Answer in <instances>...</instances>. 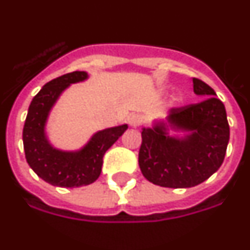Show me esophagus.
<instances>
[{
  "label": "esophagus",
  "instance_id": "34e87169",
  "mask_svg": "<svg viewBox=\"0 0 250 250\" xmlns=\"http://www.w3.org/2000/svg\"><path fill=\"white\" fill-rule=\"evenodd\" d=\"M128 123H129V125H131L132 128H137L138 125H140L142 123V118H141V117H140V115L133 114V115H131V117H129V118H128Z\"/></svg>",
  "mask_w": 250,
  "mask_h": 250
}]
</instances>
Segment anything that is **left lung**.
<instances>
[{
    "mask_svg": "<svg viewBox=\"0 0 250 250\" xmlns=\"http://www.w3.org/2000/svg\"><path fill=\"white\" fill-rule=\"evenodd\" d=\"M201 103L169 110L142 128L138 165L144 177L160 187L190 188L219 170L226 154L230 128L225 105L215 90L193 79ZM175 131L173 135L170 131Z\"/></svg>",
    "mask_w": 250,
    "mask_h": 250,
    "instance_id": "obj_1",
    "label": "left lung"
}]
</instances>
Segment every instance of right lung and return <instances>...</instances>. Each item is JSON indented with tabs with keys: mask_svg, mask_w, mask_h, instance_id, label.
I'll use <instances>...</instances> for the list:
<instances>
[{
	"mask_svg": "<svg viewBox=\"0 0 250 250\" xmlns=\"http://www.w3.org/2000/svg\"><path fill=\"white\" fill-rule=\"evenodd\" d=\"M89 79L85 71L57 77L42 87L33 98L25 119L22 142L29 167L47 183L63 188L89 186L102 173L103 156L128 125H121L95 132L83 147L66 151L54 147L47 135L49 114L64 90Z\"/></svg>",
	"mask_w": 250,
	"mask_h": 250,
	"instance_id": "add662e5",
	"label": "right lung"
}]
</instances>
